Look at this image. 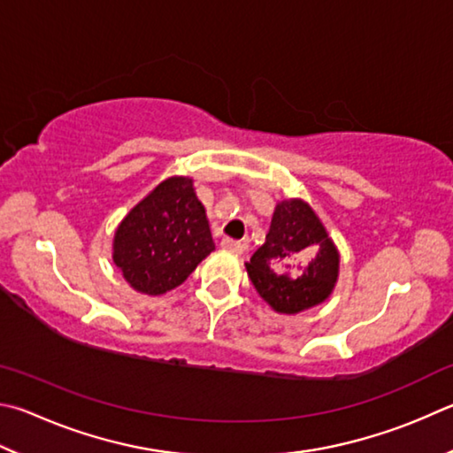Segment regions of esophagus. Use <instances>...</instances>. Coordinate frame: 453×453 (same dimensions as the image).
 <instances>
[{
  "label": "esophagus",
  "mask_w": 453,
  "mask_h": 453,
  "mask_svg": "<svg viewBox=\"0 0 453 453\" xmlns=\"http://www.w3.org/2000/svg\"><path fill=\"white\" fill-rule=\"evenodd\" d=\"M220 247H222V249H226V250H233V252H242L244 249H247L241 241L228 239V236H225V239L220 241Z\"/></svg>",
  "instance_id": "esophagus-1"
}]
</instances>
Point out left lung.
<instances>
[{
    "instance_id": "1",
    "label": "left lung",
    "mask_w": 453,
    "mask_h": 453,
    "mask_svg": "<svg viewBox=\"0 0 453 453\" xmlns=\"http://www.w3.org/2000/svg\"><path fill=\"white\" fill-rule=\"evenodd\" d=\"M338 250L304 201H282L274 211L266 242L247 271L260 296L276 312L296 314L320 304L334 288Z\"/></svg>"
}]
</instances>
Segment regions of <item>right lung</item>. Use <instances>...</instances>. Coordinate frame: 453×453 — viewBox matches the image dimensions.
<instances>
[{"instance_id":"right-lung-1","label":"right lung","mask_w":453,"mask_h":453,"mask_svg":"<svg viewBox=\"0 0 453 453\" xmlns=\"http://www.w3.org/2000/svg\"><path fill=\"white\" fill-rule=\"evenodd\" d=\"M212 250L211 228L193 180L173 177L119 225L113 260L134 290L158 296L185 282Z\"/></svg>"}]
</instances>
